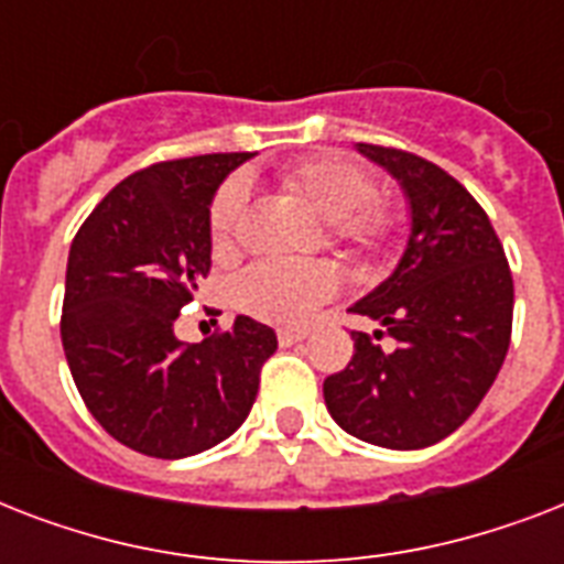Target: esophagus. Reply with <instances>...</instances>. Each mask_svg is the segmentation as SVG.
<instances>
[{"label":"esophagus","instance_id":"esophagus-1","mask_svg":"<svg viewBox=\"0 0 564 564\" xmlns=\"http://www.w3.org/2000/svg\"><path fill=\"white\" fill-rule=\"evenodd\" d=\"M304 336H307V330H301V327H281V330H278V343H281L283 348H290V345L301 343Z\"/></svg>","mask_w":564,"mask_h":564}]
</instances>
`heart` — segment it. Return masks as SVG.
<instances>
[{"label": "heart", "instance_id": "1", "mask_svg": "<svg viewBox=\"0 0 564 564\" xmlns=\"http://www.w3.org/2000/svg\"><path fill=\"white\" fill-rule=\"evenodd\" d=\"M281 184L327 221V239L354 260H375L398 230V210L386 195L371 193L369 172L343 154H313L286 166ZM246 181L228 178L210 204V237L230 248L246 213ZM339 286V278L318 260H260L237 278L234 299L242 313L272 325H304L318 304Z\"/></svg>", "mask_w": 564, "mask_h": 564}]
</instances>
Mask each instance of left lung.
Segmentation results:
<instances>
[{"label": "left lung", "instance_id": "obj_1", "mask_svg": "<svg viewBox=\"0 0 564 564\" xmlns=\"http://www.w3.org/2000/svg\"><path fill=\"white\" fill-rule=\"evenodd\" d=\"M357 152L403 187L410 239L398 269L351 307L383 330H354L325 403L345 433L419 451L451 436L495 383L512 336V272L486 210L442 166L386 145ZM383 333L392 349L376 345Z\"/></svg>", "mask_w": 564, "mask_h": 564}]
</instances>
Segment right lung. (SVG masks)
Masks as SVG:
<instances>
[{
    "mask_svg": "<svg viewBox=\"0 0 564 564\" xmlns=\"http://www.w3.org/2000/svg\"><path fill=\"white\" fill-rule=\"evenodd\" d=\"M251 154L154 163L119 181L69 248L61 343L87 410L110 436L158 459L219 445L248 419L269 325L181 343L175 318L210 272V202Z\"/></svg>",
    "mask_w": 564,
    "mask_h": 564,
    "instance_id": "right-lung-1",
    "label": "right lung"
}]
</instances>
